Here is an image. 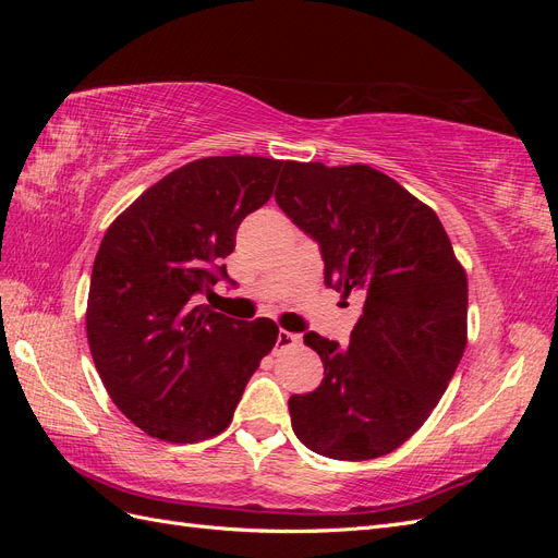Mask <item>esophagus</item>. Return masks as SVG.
Segmentation results:
<instances>
[{"mask_svg": "<svg viewBox=\"0 0 558 558\" xmlns=\"http://www.w3.org/2000/svg\"><path fill=\"white\" fill-rule=\"evenodd\" d=\"M300 344V335L289 332V330H279L277 335V349H295Z\"/></svg>", "mask_w": 558, "mask_h": 558, "instance_id": "obj_1", "label": "esophagus"}]
</instances>
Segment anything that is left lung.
<instances>
[{"label":"left lung","instance_id":"8db88e82","mask_svg":"<svg viewBox=\"0 0 558 558\" xmlns=\"http://www.w3.org/2000/svg\"><path fill=\"white\" fill-rule=\"evenodd\" d=\"M275 197L320 244L326 283L365 300L349 347L305 335L324 381L291 396L293 430L328 459H379L424 426L461 363L465 269L437 214L369 165L286 160Z\"/></svg>","mask_w":558,"mask_h":558}]
</instances>
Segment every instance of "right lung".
<instances>
[{"label":"right lung","mask_w":558,"mask_h":558,"mask_svg":"<svg viewBox=\"0 0 558 558\" xmlns=\"http://www.w3.org/2000/svg\"><path fill=\"white\" fill-rule=\"evenodd\" d=\"M283 160L199 158L162 177L116 216L95 256L86 332L109 398L134 426L191 445L223 433L275 320H234L195 305L228 279L244 218L272 197Z\"/></svg>","instance_id":"add662e5"}]
</instances>
